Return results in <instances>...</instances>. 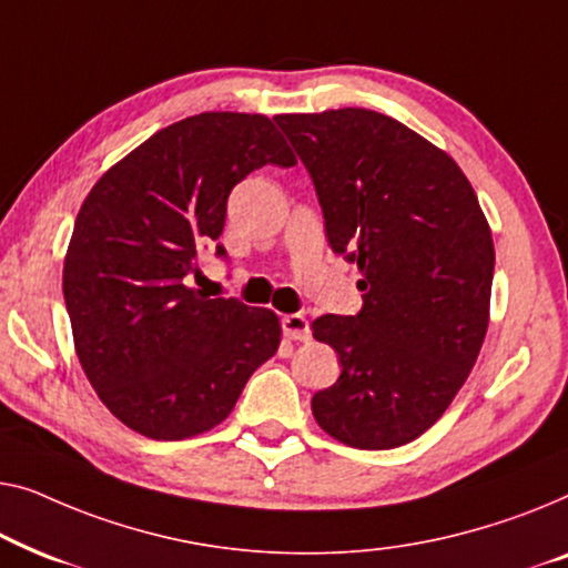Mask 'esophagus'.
I'll return each mask as SVG.
<instances>
[{"label": "esophagus", "instance_id": "1", "mask_svg": "<svg viewBox=\"0 0 568 568\" xmlns=\"http://www.w3.org/2000/svg\"><path fill=\"white\" fill-rule=\"evenodd\" d=\"M283 324V334L287 339H295V342H306L311 337V329H308V318L303 314H285L281 318Z\"/></svg>", "mask_w": 568, "mask_h": 568}]
</instances>
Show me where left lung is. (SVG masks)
<instances>
[{
	"instance_id": "8db88e82",
	"label": "left lung",
	"mask_w": 568,
	"mask_h": 568,
	"mask_svg": "<svg viewBox=\"0 0 568 568\" xmlns=\"http://www.w3.org/2000/svg\"><path fill=\"white\" fill-rule=\"evenodd\" d=\"M275 123L311 174L329 246L363 273L361 314L311 324L342 365L311 412L361 450L417 440L466 383L489 326L494 242L474 187L445 151L375 110Z\"/></svg>"
}]
</instances>
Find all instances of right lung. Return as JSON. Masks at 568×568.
Returning <instances> with one entry per match:
<instances>
[{
    "instance_id": "1",
    "label": "right lung",
    "mask_w": 568,
    "mask_h": 568,
    "mask_svg": "<svg viewBox=\"0 0 568 568\" xmlns=\"http://www.w3.org/2000/svg\"><path fill=\"white\" fill-rule=\"evenodd\" d=\"M265 164H295L270 118L201 113L110 166L79 207L63 260L79 363L102 404L151 440L221 425L281 345L273 311L187 281L221 236L231 190Z\"/></svg>"
}]
</instances>
